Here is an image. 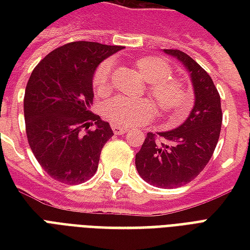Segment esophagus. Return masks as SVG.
Instances as JSON below:
<instances>
[{
  "instance_id": "esophagus-1",
  "label": "esophagus",
  "mask_w": 250,
  "mask_h": 250,
  "mask_svg": "<svg viewBox=\"0 0 250 250\" xmlns=\"http://www.w3.org/2000/svg\"><path fill=\"white\" fill-rule=\"evenodd\" d=\"M112 131H114L115 135H122V134H125L128 130L125 127H122V125H112Z\"/></svg>"
}]
</instances>
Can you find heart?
<instances>
[{
  "label": "heart",
  "mask_w": 250,
  "mask_h": 250,
  "mask_svg": "<svg viewBox=\"0 0 250 250\" xmlns=\"http://www.w3.org/2000/svg\"><path fill=\"white\" fill-rule=\"evenodd\" d=\"M135 65L148 85V93L171 122L184 119L193 105V96L184 83L171 79V68L163 59L146 56L138 59ZM112 62L107 60L96 68L93 73V91L105 95L109 88ZM157 115V108L148 99H131L115 96L104 105V116L112 125H138L147 123Z\"/></svg>",
  "instance_id": "1"
}]
</instances>
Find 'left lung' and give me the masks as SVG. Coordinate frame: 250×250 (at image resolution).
I'll return each instance as SVG.
<instances>
[{
    "label": "left lung",
    "instance_id": "1",
    "mask_svg": "<svg viewBox=\"0 0 250 250\" xmlns=\"http://www.w3.org/2000/svg\"><path fill=\"white\" fill-rule=\"evenodd\" d=\"M163 52L178 59L190 73L194 107L178 128L158 132V136L147 134L135 155V166L147 184L174 188L193 181L210 161L220 138L222 111L220 93L209 73L185 52Z\"/></svg>",
    "mask_w": 250,
    "mask_h": 250
}]
</instances>
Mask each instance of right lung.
Wrapping results in <instances>:
<instances>
[{
	"label": "right lung",
	"mask_w": 250,
	"mask_h": 250,
	"mask_svg": "<svg viewBox=\"0 0 250 250\" xmlns=\"http://www.w3.org/2000/svg\"><path fill=\"white\" fill-rule=\"evenodd\" d=\"M122 49L73 41L46 55L32 72L24 98L26 136L37 162L53 179L77 185L96 173L102 148L114 132L91 111L92 77L104 59Z\"/></svg>",
	"instance_id": "1"
}]
</instances>
